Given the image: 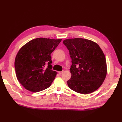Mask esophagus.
Returning <instances> with one entry per match:
<instances>
[{
  "instance_id": "1",
  "label": "esophagus",
  "mask_w": 122,
  "mask_h": 122,
  "mask_svg": "<svg viewBox=\"0 0 122 122\" xmlns=\"http://www.w3.org/2000/svg\"><path fill=\"white\" fill-rule=\"evenodd\" d=\"M63 73V71H61V72H59V75H62V74Z\"/></svg>"
}]
</instances>
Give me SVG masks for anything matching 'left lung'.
Listing matches in <instances>:
<instances>
[{
    "mask_svg": "<svg viewBox=\"0 0 122 122\" xmlns=\"http://www.w3.org/2000/svg\"><path fill=\"white\" fill-rule=\"evenodd\" d=\"M72 59L68 86L81 94L91 93L101 86L107 74L105 55L98 45L82 38L63 41Z\"/></svg>",
    "mask_w": 122,
    "mask_h": 122,
    "instance_id": "obj_1",
    "label": "left lung"
}]
</instances>
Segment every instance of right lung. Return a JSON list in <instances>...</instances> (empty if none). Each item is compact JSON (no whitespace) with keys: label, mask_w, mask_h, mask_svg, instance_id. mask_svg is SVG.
Wrapping results in <instances>:
<instances>
[{"label":"right lung","mask_w":122,"mask_h":122,"mask_svg":"<svg viewBox=\"0 0 122 122\" xmlns=\"http://www.w3.org/2000/svg\"><path fill=\"white\" fill-rule=\"evenodd\" d=\"M62 39L37 38L19 50L15 60L17 78L28 91L38 92L49 87L57 73L52 70L51 54ZM46 66H47L46 68Z\"/></svg>","instance_id":"1"}]
</instances>
